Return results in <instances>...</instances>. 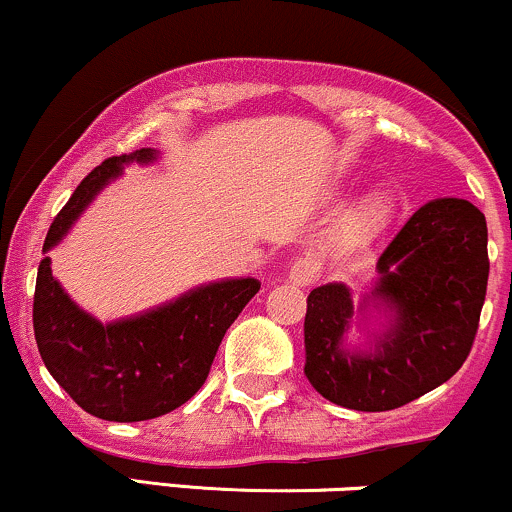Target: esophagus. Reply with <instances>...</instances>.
<instances>
[{
	"label": "esophagus",
	"instance_id": "1",
	"mask_svg": "<svg viewBox=\"0 0 512 512\" xmlns=\"http://www.w3.org/2000/svg\"><path fill=\"white\" fill-rule=\"evenodd\" d=\"M317 274H320V267H317V262L310 260V257H301V260H296L291 264L289 279L296 286H310L317 279Z\"/></svg>",
	"mask_w": 512,
	"mask_h": 512
}]
</instances>
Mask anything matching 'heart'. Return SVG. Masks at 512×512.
Segmentation results:
<instances>
[{
  "label": "heart",
  "instance_id": "obj_1",
  "mask_svg": "<svg viewBox=\"0 0 512 512\" xmlns=\"http://www.w3.org/2000/svg\"><path fill=\"white\" fill-rule=\"evenodd\" d=\"M387 214H390V197L378 192V195L368 197L366 202L358 204L354 211H349L344 219V233L349 238H366L370 233L378 231L383 226Z\"/></svg>",
  "mask_w": 512,
  "mask_h": 512
}]
</instances>
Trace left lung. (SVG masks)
Instances as JSON below:
<instances>
[{"label": "left lung", "mask_w": 512, "mask_h": 512, "mask_svg": "<svg viewBox=\"0 0 512 512\" xmlns=\"http://www.w3.org/2000/svg\"><path fill=\"white\" fill-rule=\"evenodd\" d=\"M489 231L467 199L414 211L378 260L361 303L390 313L370 351L344 349L354 301L344 284L317 286L305 313V375L322 397L356 411H390L450 380L472 351L489 281Z\"/></svg>", "instance_id": "obj_1"}]
</instances>
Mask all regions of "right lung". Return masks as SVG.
<instances>
[{
    "label": "right lung",
    "mask_w": 512,
    "mask_h": 512,
    "mask_svg": "<svg viewBox=\"0 0 512 512\" xmlns=\"http://www.w3.org/2000/svg\"><path fill=\"white\" fill-rule=\"evenodd\" d=\"M154 158V149H137L93 168L52 221L43 252L60 243L127 163ZM257 291L260 281L250 276L214 281L149 313L103 325L64 293L50 257H43L33 298L35 342L52 378L88 414L120 424L156 419L204 385L223 334Z\"/></svg>",
    "instance_id": "add662e5"
}]
</instances>
